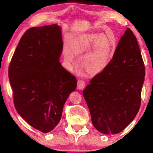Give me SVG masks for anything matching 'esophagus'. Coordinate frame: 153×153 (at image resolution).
Masks as SVG:
<instances>
[{"instance_id": "34e87169", "label": "esophagus", "mask_w": 153, "mask_h": 153, "mask_svg": "<svg viewBox=\"0 0 153 153\" xmlns=\"http://www.w3.org/2000/svg\"><path fill=\"white\" fill-rule=\"evenodd\" d=\"M85 86H86V84H85L84 81H83V80H78V82H77V89L79 90H83L85 88Z\"/></svg>"}]
</instances>
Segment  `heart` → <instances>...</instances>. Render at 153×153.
I'll return each instance as SVG.
<instances>
[{
  "mask_svg": "<svg viewBox=\"0 0 153 153\" xmlns=\"http://www.w3.org/2000/svg\"><path fill=\"white\" fill-rule=\"evenodd\" d=\"M116 44L105 33H87L75 40L72 51L76 55L87 53L84 67L88 73L96 75L102 72L112 59L116 51ZM70 48L65 47L63 56L67 63H73L76 56Z\"/></svg>",
  "mask_w": 153,
  "mask_h": 153,
  "instance_id": "b5f03b06",
  "label": "heart"
}]
</instances>
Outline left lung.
I'll return each instance as SVG.
<instances>
[{
    "instance_id": "8db88e82",
    "label": "left lung",
    "mask_w": 153,
    "mask_h": 153,
    "mask_svg": "<svg viewBox=\"0 0 153 153\" xmlns=\"http://www.w3.org/2000/svg\"><path fill=\"white\" fill-rule=\"evenodd\" d=\"M145 76L138 41L128 28L113 59L83 90L92 123L104 134L123 131L138 113Z\"/></svg>"
}]
</instances>
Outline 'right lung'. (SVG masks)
<instances>
[{
  "mask_svg": "<svg viewBox=\"0 0 153 153\" xmlns=\"http://www.w3.org/2000/svg\"><path fill=\"white\" fill-rule=\"evenodd\" d=\"M62 51L59 25L33 27L21 38L9 65L15 107L43 133L58 125L65 103L77 87L76 77L59 62Z\"/></svg>",
  "mask_w": 153,
  "mask_h": 153,
  "instance_id": "1",
  "label": "right lung"
}]
</instances>
